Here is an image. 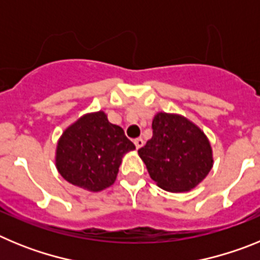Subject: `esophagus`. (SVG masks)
<instances>
[{"label": "esophagus", "mask_w": 260, "mask_h": 260, "mask_svg": "<svg viewBox=\"0 0 260 260\" xmlns=\"http://www.w3.org/2000/svg\"><path fill=\"white\" fill-rule=\"evenodd\" d=\"M134 144L135 147H137V150H139V148L144 144V141L142 139V138H137V139H134Z\"/></svg>", "instance_id": "obj_1"}]
</instances>
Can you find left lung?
<instances>
[{"label":"left lung","instance_id":"1","mask_svg":"<svg viewBox=\"0 0 260 260\" xmlns=\"http://www.w3.org/2000/svg\"><path fill=\"white\" fill-rule=\"evenodd\" d=\"M138 153L158 187L172 192L194 189L210 173L212 148L201 128L180 114L160 112L152 138Z\"/></svg>","mask_w":260,"mask_h":260}]
</instances>
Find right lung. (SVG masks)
I'll use <instances>...</instances> for the list:
<instances>
[{"instance_id": "1", "label": "right lung", "mask_w": 260, "mask_h": 260, "mask_svg": "<svg viewBox=\"0 0 260 260\" xmlns=\"http://www.w3.org/2000/svg\"><path fill=\"white\" fill-rule=\"evenodd\" d=\"M135 150L122 127L104 112L84 114L66 128L56 150V167L68 182L102 191L116 181L125 153Z\"/></svg>"}]
</instances>
